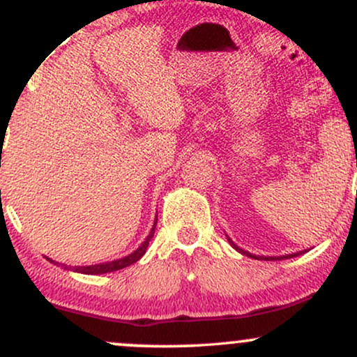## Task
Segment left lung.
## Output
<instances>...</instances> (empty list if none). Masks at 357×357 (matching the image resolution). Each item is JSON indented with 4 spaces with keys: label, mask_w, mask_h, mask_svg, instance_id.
Returning <instances> with one entry per match:
<instances>
[{
    "label": "left lung",
    "mask_w": 357,
    "mask_h": 357,
    "mask_svg": "<svg viewBox=\"0 0 357 357\" xmlns=\"http://www.w3.org/2000/svg\"><path fill=\"white\" fill-rule=\"evenodd\" d=\"M230 240V238H228ZM230 243H231V247L235 248V250H238L240 253H243V255H247V257H252V258H258V257H255V255H252V253H248V252H245V250H241V248H238L236 247L235 243H233V241L230 240ZM297 255H301V253H292V255H284V257H260V258H265V260H270V258H272V260H284V258H292V257H297Z\"/></svg>",
    "instance_id": "obj_1"
}]
</instances>
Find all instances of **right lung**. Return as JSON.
Masks as SVG:
<instances>
[{
  "label": "right lung",
  "mask_w": 357,
  "mask_h": 357,
  "mask_svg": "<svg viewBox=\"0 0 357 357\" xmlns=\"http://www.w3.org/2000/svg\"><path fill=\"white\" fill-rule=\"evenodd\" d=\"M154 228H155V225L153 227V230H151L149 235H147V238H146L144 243H142L141 247L136 250V252L130 253V255H127L124 258H119V260H114V261H107V264L89 265V267H72L70 270H73V272H80V273H89V275H99V273L116 272V270L129 267V265L136 264L139 258H141L146 253L147 245H149V241H151V238H153V235H154ZM48 260H50V258H48ZM65 268H68V267H65Z\"/></svg>",
  "instance_id": "right-lung-1"
}]
</instances>
